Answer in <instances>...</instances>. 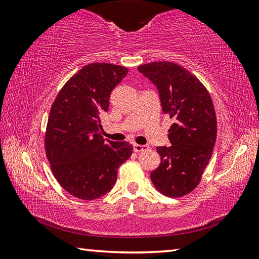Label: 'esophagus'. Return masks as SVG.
Segmentation results:
<instances>
[{"instance_id":"esophagus-1","label":"esophagus","mask_w":259,"mask_h":259,"mask_svg":"<svg viewBox=\"0 0 259 259\" xmlns=\"http://www.w3.org/2000/svg\"><path fill=\"white\" fill-rule=\"evenodd\" d=\"M147 150V146H144V145H138V144H135L134 145V152L136 153H139V152H143Z\"/></svg>"}]
</instances>
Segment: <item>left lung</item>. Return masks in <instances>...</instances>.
Instances as JSON below:
<instances>
[{"label":"left lung","instance_id":"obj_1","mask_svg":"<svg viewBox=\"0 0 259 259\" xmlns=\"http://www.w3.org/2000/svg\"><path fill=\"white\" fill-rule=\"evenodd\" d=\"M138 71L159 90L162 112L170 116L171 146L157 147L161 163L151 172L157 191L169 198L191 193L211 159L217 119L207 88L196 76L170 61H154Z\"/></svg>","mask_w":259,"mask_h":259}]
</instances>
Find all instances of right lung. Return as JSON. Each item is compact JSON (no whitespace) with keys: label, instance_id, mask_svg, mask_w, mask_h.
<instances>
[{"label":"right lung","instance_id":"obj_1","mask_svg":"<svg viewBox=\"0 0 259 259\" xmlns=\"http://www.w3.org/2000/svg\"><path fill=\"white\" fill-rule=\"evenodd\" d=\"M128 68L93 63L61 88L52 104L46 131V154L52 174L69 194L95 200L113 188L117 169L133 154L126 142L104 140L100 115Z\"/></svg>","mask_w":259,"mask_h":259}]
</instances>
